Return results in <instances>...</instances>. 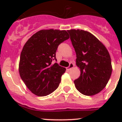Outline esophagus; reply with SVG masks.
Returning a JSON list of instances; mask_svg holds the SVG:
<instances>
[{"mask_svg": "<svg viewBox=\"0 0 122 122\" xmlns=\"http://www.w3.org/2000/svg\"><path fill=\"white\" fill-rule=\"evenodd\" d=\"M74 67V64H72V63H70L69 67H67V70H70L71 69H72V68H73Z\"/></svg>", "mask_w": 122, "mask_h": 122, "instance_id": "1", "label": "esophagus"}]
</instances>
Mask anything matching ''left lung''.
Instances as JSON below:
<instances>
[{"label":"left lung","instance_id":"obj_1","mask_svg":"<svg viewBox=\"0 0 122 122\" xmlns=\"http://www.w3.org/2000/svg\"><path fill=\"white\" fill-rule=\"evenodd\" d=\"M80 76L74 81L78 92L94 96L106 86L112 72L111 58L106 46L94 35L82 29H70Z\"/></svg>","mask_w":122,"mask_h":122}]
</instances>
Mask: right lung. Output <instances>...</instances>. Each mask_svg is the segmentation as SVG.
<instances>
[{"label": "right lung", "instance_id": "obj_1", "mask_svg": "<svg viewBox=\"0 0 122 122\" xmlns=\"http://www.w3.org/2000/svg\"><path fill=\"white\" fill-rule=\"evenodd\" d=\"M70 38L66 30L42 29L32 35L20 54L19 72L28 89L38 96H45L58 88L66 69L57 63L58 46Z\"/></svg>", "mask_w": 122, "mask_h": 122}]
</instances>
